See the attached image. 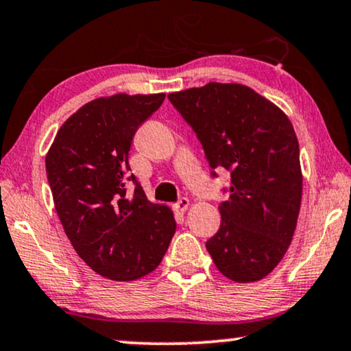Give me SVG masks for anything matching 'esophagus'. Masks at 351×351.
<instances>
[{"instance_id": "obj_1", "label": "esophagus", "mask_w": 351, "mask_h": 351, "mask_svg": "<svg viewBox=\"0 0 351 351\" xmlns=\"http://www.w3.org/2000/svg\"><path fill=\"white\" fill-rule=\"evenodd\" d=\"M188 207H189V200L186 199V197H181L178 202H176L175 205H173V210H175L176 213H181L183 215L186 210H188Z\"/></svg>"}]
</instances>
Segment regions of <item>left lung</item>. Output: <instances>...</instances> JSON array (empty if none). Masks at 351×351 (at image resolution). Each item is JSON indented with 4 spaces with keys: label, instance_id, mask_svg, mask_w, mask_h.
<instances>
[{
    "label": "left lung",
    "instance_id": "1",
    "mask_svg": "<svg viewBox=\"0 0 351 351\" xmlns=\"http://www.w3.org/2000/svg\"><path fill=\"white\" fill-rule=\"evenodd\" d=\"M168 99L197 134L208 165L231 171L230 197L218 207L221 224L205 244L213 263L231 281H260L286 255L300 212L303 176L291 120L239 83L212 82Z\"/></svg>",
    "mask_w": 351,
    "mask_h": 351
}]
</instances>
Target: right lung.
Listing matches in <instances>:
<instances>
[{"label": "right lung", "mask_w": 351, "mask_h": 351, "mask_svg": "<svg viewBox=\"0 0 351 351\" xmlns=\"http://www.w3.org/2000/svg\"><path fill=\"white\" fill-rule=\"evenodd\" d=\"M165 95L97 97L70 115L48 154L56 212L78 256L102 278L136 281L160 265L176 223L167 205L149 202L128 152L134 133ZM137 188L126 191V181Z\"/></svg>", "instance_id": "1"}]
</instances>
